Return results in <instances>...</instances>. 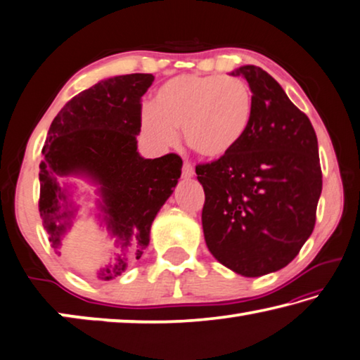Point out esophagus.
<instances>
[{
	"label": "esophagus",
	"mask_w": 360,
	"mask_h": 360,
	"mask_svg": "<svg viewBox=\"0 0 360 360\" xmlns=\"http://www.w3.org/2000/svg\"><path fill=\"white\" fill-rule=\"evenodd\" d=\"M181 172H184V176L185 179H191V176L194 175V169L190 162H185L184 164V169H181Z\"/></svg>",
	"instance_id": "esophagus-1"
}]
</instances>
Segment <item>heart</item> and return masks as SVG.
Masks as SVG:
<instances>
[{
    "label": "heart",
    "mask_w": 360,
    "mask_h": 360,
    "mask_svg": "<svg viewBox=\"0 0 360 360\" xmlns=\"http://www.w3.org/2000/svg\"><path fill=\"white\" fill-rule=\"evenodd\" d=\"M253 98L244 81L223 76L181 75L164 82L153 108L141 113V131L158 148L176 143L184 127L186 145L204 159L219 161L249 132Z\"/></svg>",
    "instance_id": "heart-1"
}]
</instances>
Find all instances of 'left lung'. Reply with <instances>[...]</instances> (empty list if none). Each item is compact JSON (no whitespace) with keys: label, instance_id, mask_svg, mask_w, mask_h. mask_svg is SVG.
<instances>
[{"label":"left lung","instance_id":"left-lung-1","mask_svg":"<svg viewBox=\"0 0 360 360\" xmlns=\"http://www.w3.org/2000/svg\"><path fill=\"white\" fill-rule=\"evenodd\" d=\"M249 82V132L226 158L196 166L204 188L202 229L223 266L245 278L287 266L313 233L322 191L317 137L309 117L255 65L231 72Z\"/></svg>","mask_w":360,"mask_h":360}]
</instances>
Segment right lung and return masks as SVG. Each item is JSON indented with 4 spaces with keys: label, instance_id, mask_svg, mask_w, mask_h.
I'll return each mask as SVG.
<instances>
[{
    "label": "right lung",
    "instance_id": "right-lung-1",
    "mask_svg": "<svg viewBox=\"0 0 360 360\" xmlns=\"http://www.w3.org/2000/svg\"><path fill=\"white\" fill-rule=\"evenodd\" d=\"M155 76L132 73L102 79L58 111L47 132L39 164V215L49 243L60 255L62 240L78 214L73 185L78 176L97 186V219L115 239L113 262L98 279L121 276L129 260L150 244L151 223L181 175V158L145 159L137 150L141 96Z\"/></svg>",
    "mask_w": 360,
    "mask_h": 360
}]
</instances>
